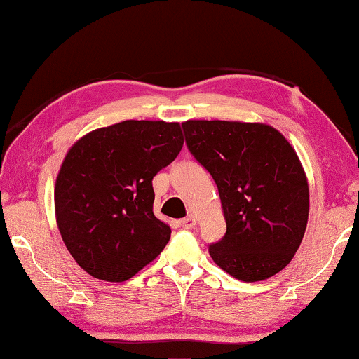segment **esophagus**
<instances>
[{"instance_id": "obj_1", "label": "esophagus", "mask_w": 359, "mask_h": 359, "mask_svg": "<svg viewBox=\"0 0 359 359\" xmlns=\"http://www.w3.org/2000/svg\"><path fill=\"white\" fill-rule=\"evenodd\" d=\"M179 226H180V228H184V229L195 228V226H196V218H194V216H189V218L180 219L179 221Z\"/></svg>"}]
</instances>
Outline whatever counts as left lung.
Instances as JSON below:
<instances>
[{"label":"left lung","instance_id":"obj_1","mask_svg":"<svg viewBox=\"0 0 359 359\" xmlns=\"http://www.w3.org/2000/svg\"><path fill=\"white\" fill-rule=\"evenodd\" d=\"M194 158L218 187L226 234L210 255L241 281H262L290 264L304 237L309 185L296 151L265 123L187 120Z\"/></svg>","mask_w":359,"mask_h":359}]
</instances>
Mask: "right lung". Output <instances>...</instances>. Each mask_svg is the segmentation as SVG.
I'll return each mask as SVG.
<instances>
[{"instance_id": "right-lung-1", "label": "right lung", "mask_w": 359, "mask_h": 359, "mask_svg": "<svg viewBox=\"0 0 359 359\" xmlns=\"http://www.w3.org/2000/svg\"><path fill=\"white\" fill-rule=\"evenodd\" d=\"M182 146L177 122L125 120L69 148L55 184V215L65 245L90 276L127 281L163 252L170 228L153 213V177Z\"/></svg>"}]
</instances>
